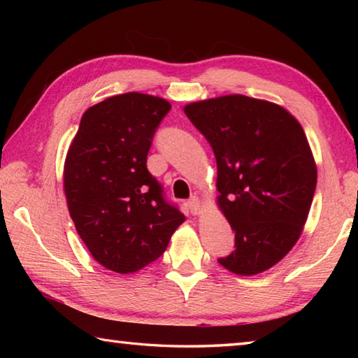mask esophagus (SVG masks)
I'll return each mask as SVG.
<instances>
[{"mask_svg":"<svg viewBox=\"0 0 358 358\" xmlns=\"http://www.w3.org/2000/svg\"><path fill=\"white\" fill-rule=\"evenodd\" d=\"M187 208H189V211L192 215H201L202 211V203L201 201H199V197H191L189 201H187Z\"/></svg>","mask_w":358,"mask_h":358,"instance_id":"obj_1","label":"esophagus"}]
</instances>
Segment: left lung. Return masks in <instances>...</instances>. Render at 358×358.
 Returning a JSON list of instances; mask_svg holds the SVG:
<instances>
[{"instance_id":"8db88e82","label":"left lung","mask_w":358,"mask_h":358,"mask_svg":"<svg viewBox=\"0 0 358 358\" xmlns=\"http://www.w3.org/2000/svg\"><path fill=\"white\" fill-rule=\"evenodd\" d=\"M186 117L213 148L217 205L235 232L220 257L241 276L280 262L300 238L317 183L305 131L273 102L229 94L191 102Z\"/></svg>"}]
</instances>
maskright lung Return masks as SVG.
<instances>
[{"label": "right lung", "mask_w": 358, "mask_h": 358, "mask_svg": "<svg viewBox=\"0 0 358 358\" xmlns=\"http://www.w3.org/2000/svg\"><path fill=\"white\" fill-rule=\"evenodd\" d=\"M171 107L134 92L107 98L83 113L66 156L64 194L77 234L96 262L117 273L156 260L185 221L147 169Z\"/></svg>", "instance_id": "obj_1"}]
</instances>
